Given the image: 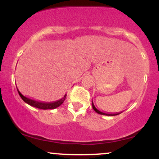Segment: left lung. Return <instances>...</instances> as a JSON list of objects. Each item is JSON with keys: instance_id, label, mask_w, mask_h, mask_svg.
<instances>
[{"instance_id": "obj_1", "label": "left lung", "mask_w": 159, "mask_h": 159, "mask_svg": "<svg viewBox=\"0 0 159 159\" xmlns=\"http://www.w3.org/2000/svg\"><path fill=\"white\" fill-rule=\"evenodd\" d=\"M92 106H93V110L96 111V113H98V114H99L107 115V116H115V115H118V114H105V113H103V112H102V111H98V109L96 108V107H95L94 104H93V100H92Z\"/></svg>"}]
</instances>
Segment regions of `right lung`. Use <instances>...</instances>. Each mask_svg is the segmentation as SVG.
Wrapping results in <instances>:
<instances>
[{
    "mask_svg": "<svg viewBox=\"0 0 159 159\" xmlns=\"http://www.w3.org/2000/svg\"><path fill=\"white\" fill-rule=\"evenodd\" d=\"M18 92H19V96H21V98H22V100L25 103L28 104V105H31L33 107H37V108L43 109V110H47V109H55L56 107H59L60 105H61L62 104H63L66 97V94H65L63 98L56 102H43L36 101V100L31 99V98H27L26 96H23L19 90H18Z\"/></svg>",
    "mask_w": 159,
    "mask_h": 159,
    "instance_id": "right-lung-1",
    "label": "right lung"
}]
</instances>
